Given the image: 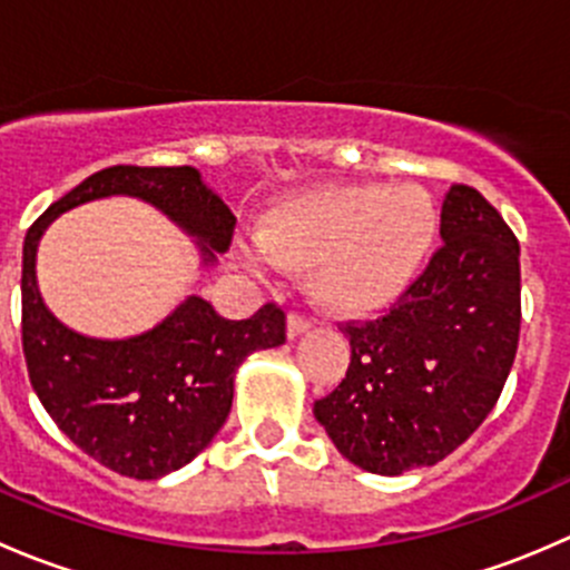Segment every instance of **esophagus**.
<instances>
[{
  "mask_svg": "<svg viewBox=\"0 0 570 570\" xmlns=\"http://www.w3.org/2000/svg\"><path fill=\"white\" fill-rule=\"evenodd\" d=\"M306 331H312V320L301 312H292L289 320H286V333H289V338L303 336Z\"/></svg>",
  "mask_w": 570,
  "mask_h": 570,
  "instance_id": "34e87169",
  "label": "esophagus"
}]
</instances>
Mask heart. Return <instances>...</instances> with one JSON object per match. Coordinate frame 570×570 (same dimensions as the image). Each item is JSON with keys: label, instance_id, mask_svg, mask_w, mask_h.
I'll list each match as a JSON object with an SVG mask.
<instances>
[{"label": "heart", "instance_id": "obj_1", "mask_svg": "<svg viewBox=\"0 0 570 570\" xmlns=\"http://www.w3.org/2000/svg\"><path fill=\"white\" fill-rule=\"evenodd\" d=\"M435 232V200L416 184H325L275 204L258 220L256 245L275 267H312L327 308L370 314L411 286Z\"/></svg>", "mask_w": 570, "mask_h": 570}]
</instances>
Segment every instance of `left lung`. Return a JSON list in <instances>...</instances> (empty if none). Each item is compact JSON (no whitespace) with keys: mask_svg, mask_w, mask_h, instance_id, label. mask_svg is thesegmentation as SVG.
Here are the masks:
<instances>
[{"mask_svg":"<svg viewBox=\"0 0 570 570\" xmlns=\"http://www.w3.org/2000/svg\"><path fill=\"white\" fill-rule=\"evenodd\" d=\"M441 245L386 317L342 327L350 366L314 416L372 474L444 461L485 422L521 327L519 239L465 184L441 206Z\"/></svg>","mask_w":570,"mask_h":570,"instance_id":"1","label":"left lung"}]
</instances>
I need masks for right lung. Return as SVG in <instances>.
<instances>
[{"label": "right lung", "instance_id": "1", "mask_svg": "<svg viewBox=\"0 0 570 570\" xmlns=\"http://www.w3.org/2000/svg\"><path fill=\"white\" fill-rule=\"evenodd\" d=\"M109 195L163 212L195 239L204 267L228 250L237 217L189 165H115L55 200L24 237L21 342L38 400L94 461L135 480H159L209 446L232 411L239 364L284 344L286 317L267 303L250 320H226L189 295L159 325L129 338H94L62 325L38 292V243L62 212Z\"/></svg>", "mask_w": 570, "mask_h": 570}]
</instances>
